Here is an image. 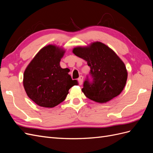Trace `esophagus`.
<instances>
[{
	"label": "esophagus",
	"instance_id": "1",
	"mask_svg": "<svg viewBox=\"0 0 153 153\" xmlns=\"http://www.w3.org/2000/svg\"><path fill=\"white\" fill-rule=\"evenodd\" d=\"M78 82H79L80 85H82L83 84V80H84V77H83L82 76H80V77L78 78Z\"/></svg>",
	"mask_w": 153,
	"mask_h": 153
}]
</instances>
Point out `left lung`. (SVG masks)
Masks as SVG:
<instances>
[{"label":"left lung","instance_id":"obj_1","mask_svg":"<svg viewBox=\"0 0 153 153\" xmlns=\"http://www.w3.org/2000/svg\"><path fill=\"white\" fill-rule=\"evenodd\" d=\"M73 53L87 61L92 81L87 78L82 89L87 98L104 103L121 94L128 72L118 55L106 45L96 41L87 47L74 48Z\"/></svg>","mask_w":153,"mask_h":153}]
</instances>
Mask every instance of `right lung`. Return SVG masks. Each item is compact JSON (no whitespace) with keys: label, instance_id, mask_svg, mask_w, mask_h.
<instances>
[{"label":"right lung","instance_id":"add662e5","mask_svg":"<svg viewBox=\"0 0 153 153\" xmlns=\"http://www.w3.org/2000/svg\"><path fill=\"white\" fill-rule=\"evenodd\" d=\"M65 50L53 45L41 48L26 68L23 84L29 98L45 108H53L66 99L69 89L78 85L67 68L60 66Z\"/></svg>","mask_w":153,"mask_h":153}]
</instances>
